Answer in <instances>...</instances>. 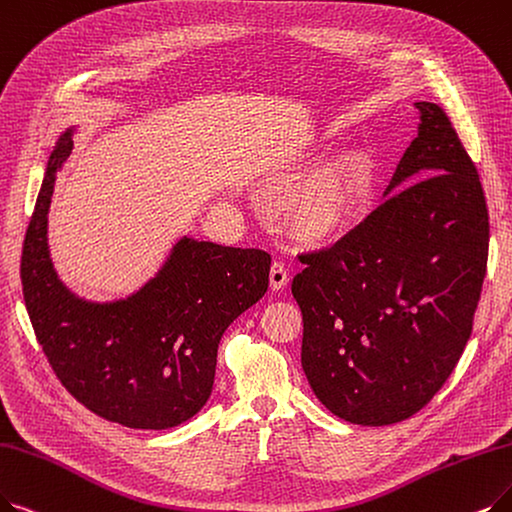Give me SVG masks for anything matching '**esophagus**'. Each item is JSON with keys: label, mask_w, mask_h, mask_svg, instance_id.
Listing matches in <instances>:
<instances>
[{"label": "esophagus", "mask_w": 512, "mask_h": 512, "mask_svg": "<svg viewBox=\"0 0 512 512\" xmlns=\"http://www.w3.org/2000/svg\"><path fill=\"white\" fill-rule=\"evenodd\" d=\"M290 275L288 269H285V264L281 260H275L271 264V273H269V283H271V290H283L285 285H288Z\"/></svg>", "instance_id": "esophagus-1"}]
</instances>
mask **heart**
Here are the masks:
<instances>
[{
	"label": "heart",
	"mask_w": 512,
	"mask_h": 512,
	"mask_svg": "<svg viewBox=\"0 0 512 512\" xmlns=\"http://www.w3.org/2000/svg\"><path fill=\"white\" fill-rule=\"evenodd\" d=\"M372 197V159L361 151H342L302 178L283 199L281 210L298 239L330 243L355 227Z\"/></svg>",
	"instance_id": "1"
}]
</instances>
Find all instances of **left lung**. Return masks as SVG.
I'll list each match as a JSON object with an SVG mask.
<instances>
[{
	"instance_id": "obj_1",
	"label": "left lung",
	"mask_w": 512,
	"mask_h": 512,
	"mask_svg": "<svg viewBox=\"0 0 512 512\" xmlns=\"http://www.w3.org/2000/svg\"><path fill=\"white\" fill-rule=\"evenodd\" d=\"M418 136L384 201L330 248L300 254L302 370L338 418H412L454 372L487 271L489 216L445 111L416 102Z\"/></svg>"
}]
</instances>
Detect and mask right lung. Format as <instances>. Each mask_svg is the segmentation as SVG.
Wrapping results in <instances>:
<instances>
[{
  "instance_id": "1",
  "label": "right lung",
  "mask_w": 512,
  "mask_h": 512,
  "mask_svg": "<svg viewBox=\"0 0 512 512\" xmlns=\"http://www.w3.org/2000/svg\"><path fill=\"white\" fill-rule=\"evenodd\" d=\"M71 149L69 130L50 155L20 258L35 338L60 384L96 416L147 431L178 426L206 405L218 342L267 292L271 256L185 237L130 298H75L48 252L54 182Z\"/></svg>"
}]
</instances>
